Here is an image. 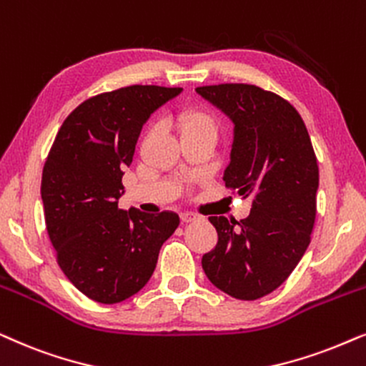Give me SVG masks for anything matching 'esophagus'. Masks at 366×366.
Masks as SVG:
<instances>
[{
	"label": "esophagus",
	"instance_id": "esophagus-1",
	"mask_svg": "<svg viewBox=\"0 0 366 366\" xmlns=\"http://www.w3.org/2000/svg\"><path fill=\"white\" fill-rule=\"evenodd\" d=\"M179 217H182L183 224H188V222H194L198 218L197 213H193V212H183Z\"/></svg>",
	"mask_w": 366,
	"mask_h": 366
}]
</instances>
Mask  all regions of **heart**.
<instances>
[{
  "label": "heart",
  "mask_w": 366,
  "mask_h": 366,
  "mask_svg": "<svg viewBox=\"0 0 366 366\" xmlns=\"http://www.w3.org/2000/svg\"><path fill=\"white\" fill-rule=\"evenodd\" d=\"M177 124L182 137L187 136H213L218 134V122L215 116L202 107H188L178 114Z\"/></svg>",
  "instance_id": "1"
}]
</instances>
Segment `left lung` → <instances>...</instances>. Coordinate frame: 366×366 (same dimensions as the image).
<instances>
[{"label": "left lung", "mask_w": 366, "mask_h": 366, "mask_svg": "<svg viewBox=\"0 0 366 366\" xmlns=\"http://www.w3.org/2000/svg\"><path fill=\"white\" fill-rule=\"evenodd\" d=\"M234 122L225 187L252 198L244 220L208 217L215 249L202 267L213 286L242 301L264 297L296 269L316 218L320 169L299 112L277 94L249 84L197 87Z\"/></svg>", "instance_id": "obj_1"}]
</instances>
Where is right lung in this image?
Segmentation results:
<instances>
[{
    "mask_svg": "<svg viewBox=\"0 0 366 366\" xmlns=\"http://www.w3.org/2000/svg\"><path fill=\"white\" fill-rule=\"evenodd\" d=\"M179 87L129 85L84 101L64 121L41 174V202L56 262L102 305L141 291L161 245L178 229L174 212L121 210L122 174L149 116Z\"/></svg>",
    "mask_w": 366,
    "mask_h": 366,
    "instance_id": "add662e5",
    "label": "right lung"
}]
</instances>
